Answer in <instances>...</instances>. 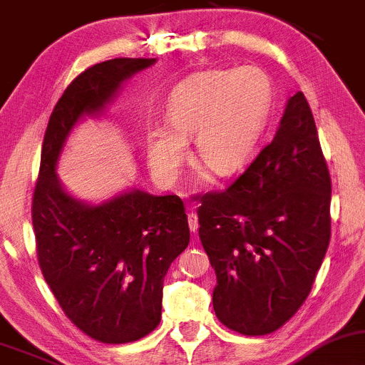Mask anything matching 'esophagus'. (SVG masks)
<instances>
[{
  "instance_id": "obj_1",
  "label": "esophagus",
  "mask_w": 365,
  "mask_h": 365,
  "mask_svg": "<svg viewBox=\"0 0 365 365\" xmlns=\"http://www.w3.org/2000/svg\"><path fill=\"white\" fill-rule=\"evenodd\" d=\"M188 227H190L193 234H195L198 229V219H197V214L193 210L188 212Z\"/></svg>"
}]
</instances>
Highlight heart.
<instances>
[{
  "label": "heart",
  "instance_id": "b5f03b06",
  "mask_svg": "<svg viewBox=\"0 0 365 365\" xmlns=\"http://www.w3.org/2000/svg\"><path fill=\"white\" fill-rule=\"evenodd\" d=\"M271 104V84L255 67L212 68L188 77L167 101L168 128L148 131V160L161 180H173L193 136L195 158L217 175L251 160Z\"/></svg>",
  "mask_w": 365,
  "mask_h": 365
}]
</instances>
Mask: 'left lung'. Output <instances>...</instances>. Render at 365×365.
Wrapping results in <instances>:
<instances>
[{"instance_id": "left-lung-1", "label": "left lung", "mask_w": 365, "mask_h": 365, "mask_svg": "<svg viewBox=\"0 0 365 365\" xmlns=\"http://www.w3.org/2000/svg\"><path fill=\"white\" fill-rule=\"evenodd\" d=\"M331 180L303 92L273 141L225 190L197 195L215 315L242 335L281 329L305 303L330 242Z\"/></svg>"}]
</instances>
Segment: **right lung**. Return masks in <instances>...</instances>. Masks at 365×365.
<instances>
[{
    "label": "right lung",
    "mask_w": 365,
    "mask_h": 365,
    "mask_svg": "<svg viewBox=\"0 0 365 365\" xmlns=\"http://www.w3.org/2000/svg\"><path fill=\"white\" fill-rule=\"evenodd\" d=\"M155 58H113L73 79L45 129L31 220L36 257L60 308L77 329L103 344H128L161 318L163 278L190 241L183 200L129 192L84 205L60 187L55 163L82 114H96L123 81Z\"/></svg>",
    "instance_id": "right-lung-1"
}]
</instances>
